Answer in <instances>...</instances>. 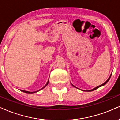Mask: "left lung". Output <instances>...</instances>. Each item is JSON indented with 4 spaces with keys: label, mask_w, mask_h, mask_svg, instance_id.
Wrapping results in <instances>:
<instances>
[{
    "label": "left lung",
    "mask_w": 120,
    "mask_h": 120,
    "mask_svg": "<svg viewBox=\"0 0 120 120\" xmlns=\"http://www.w3.org/2000/svg\"><path fill=\"white\" fill-rule=\"evenodd\" d=\"M111 75H112V74H111L110 76H109V79H108L107 80V81H106V82H105V83H104L103 84H102L100 85V86H97V87L95 88H94V89H92V90H88V91H89V92H90V91H93V90H96V89H97V88H99V87H100V86H104V85H105V84H106L108 82H109V79H110V78H111ZM72 86H73V84H72Z\"/></svg>",
    "instance_id": "1"
}]
</instances>
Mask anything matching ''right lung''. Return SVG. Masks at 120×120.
I'll return each mask as SVG.
<instances>
[{
    "label": "right lung",
    "instance_id": "add662e5",
    "mask_svg": "<svg viewBox=\"0 0 120 120\" xmlns=\"http://www.w3.org/2000/svg\"><path fill=\"white\" fill-rule=\"evenodd\" d=\"M48 83H49V80H48V82H47V83H46V84L45 85V86H44V87L42 88V89H43V88H44L45 87V86H47V84H48ZM41 89H40V90H41ZM37 90V91H36V92H28V91H26V90H21L22 92H24V93H35V92H38V91H39V90Z\"/></svg>",
    "mask_w": 120,
    "mask_h": 120
}]
</instances>
